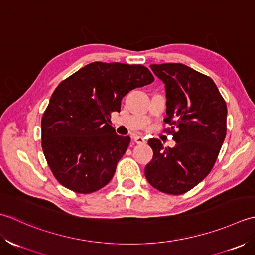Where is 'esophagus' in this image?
<instances>
[{"mask_svg": "<svg viewBox=\"0 0 255 255\" xmlns=\"http://www.w3.org/2000/svg\"><path fill=\"white\" fill-rule=\"evenodd\" d=\"M134 142L136 144H145L146 143V139H145L143 136H138V135H136V136H134Z\"/></svg>", "mask_w": 255, "mask_h": 255, "instance_id": "esophagus-1", "label": "esophagus"}]
</instances>
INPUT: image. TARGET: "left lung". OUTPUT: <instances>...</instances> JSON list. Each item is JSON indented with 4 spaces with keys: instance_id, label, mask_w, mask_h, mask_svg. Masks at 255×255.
I'll use <instances>...</instances> for the list:
<instances>
[{
    "instance_id": "1",
    "label": "left lung",
    "mask_w": 255,
    "mask_h": 255,
    "mask_svg": "<svg viewBox=\"0 0 255 255\" xmlns=\"http://www.w3.org/2000/svg\"><path fill=\"white\" fill-rule=\"evenodd\" d=\"M150 69L165 84L164 121L176 145L164 148L159 139H149L154 155L145 177L162 193L180 195L214 167L227 134V105L214 80L188 66L160 64Z\"/></svg>"
}]
</instances>
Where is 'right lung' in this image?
<instances>
[{
	"label": "right lung",
	"mask_w": 255,
	"mask_h": 255,
	"mask_svg": "<svg viewBox=\"0 0 255 255\" xmlns=\"http://www.w3.org/2000/svg\"><path fill=\"white\" fill-rule=\"evenodd\" d=\"M142 65L95 61L61 81L41 118V147L59 183L75 193L105 187L129 144L111 127L128 93L152 84Z\"/></svg>",
	"instance_id": "obj_1"
}]
</instances>
